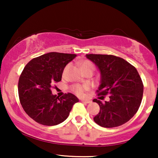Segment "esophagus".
Wrapping results in <instances>:
<instances>
[{
	"label": "esophagus",
	"instance_id": "1",
	"mask_svg": "<svg viewBox=\"0 0 158 158\" xmlns=\"http://www.w3.org/2000/svg\"><path fill=\"white\" fill-rule=\"evenodd\" d=\"M81 102L83 103H90L91 102V101L87 100V99H81Z\"/></svg>",
	"mask_w": 158,
	"mask_h": 158
}]
</instances>
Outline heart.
Wrapping results in <instances>:
<instances>
[{"label":"heart","mask_w":158,"mask_h":158,"mask_svg":"<svg viewBox=\"0 0 158 158\" xmlns=\"http://www.w3.org/2000/svg\"><path fill=\"white\" fill-rule=\"evenodd\" d=\"M68 68V66H67L64 70H66ZM81 68L84 70V72L88 71V70H91V71H93L94 70V65L90 61L85 60L84 61H82V63H81ZM88 89H89V86H88V85H81L79 84H75L72 85L71 87L72 91H73L75 94H77V96H79V97H81V96H82L83 94H84L85 90Z\"/></svg>","instance_id":"1"}]
</instances>
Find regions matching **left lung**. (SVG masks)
Instances as JSON below:
<instances>
[{
  "label": "left lung",
  "instance_id": "left-lung-1",
  "mask_svg": "<svg viewBox=\"0 0 158 158\" xmlns=\"http://www.w3.org/2000/svg\"><path fill=\"white\" fill-rule=\"evenodd\" d=\"M86 56L101 73V84L96 91L97 95L101 96V99L106 95L110 98L104 103L97 99L93 100L100 108L94 122L104 128L122 126L137 113L142 101L143 84L137 69L118 56L102 54Z\"/></svg>",
  "mask_w": 158,
  "mask_h": 158
}]
</instances>
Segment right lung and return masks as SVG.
Returning <instances> with one entry per match:
<instances>
[{"mask_svg": "<svg viewBox=\"0 0 158 158\" xmlns=\"http://www.w3.org/2000/svg\"><path fill=\"white\" fill-rule=\"evenodd\" d=\"M76 54L52 52L32 59L19 77L20 102L27 115L44 126H56L68 117L73 106L79 102L68 93L59 98L52 95V85L61 80L64 68Z\"/></svg>", "mask_w": 158, "mask_h": 158, "instance_id": "right-lung-1", "label": "right lung"}]
</instances>
